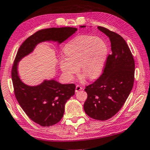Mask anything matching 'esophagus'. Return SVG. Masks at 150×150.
I'll return each mask as SVG.
<instances>
[{"label":"esophagus","mask_w":150,"mask_h":150,"mask_svg":"<svg viewBox=\"0 0 150 150\" xmlns=\"http://www.w3.org/2000/svg\"><path fill=\"white\" fill-rule=\"evenodd\" d=\"M82 89V87L81 86H80V85H77L76 86V93H78V92H79L80 90Z\"/></svg>","instance_id":"esophagus-1"}]
</instances>
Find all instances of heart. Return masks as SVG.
Segmentation results:
<instances>
[{
	"label": "heart",
	"instance_id": "b5f03b06",
	"mask_svg": "<svg viewBox=\"0 0 150 150\" xmlns=\"http://www.w3.org/2000/svg\"><path fill=\"white\" fill-rule=\"evenodd\" d=\"M66 57L59 60V68L64 78L70 81L80 70L83 75L94 79L100 74L107 58L108 49L105 41L88 35L73 38L64 46Z\"/></svg>",
	"mask_w": 150,
	"mask_h": 150
}]
</instances>
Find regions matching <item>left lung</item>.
I'll list each match as a JSON object with an SVG mask.
<instances>
[{
    "mask_svg": "<svg viewBox=\"0 0 150 150\" xmlns=\"http://www.w3.org/2000/svg\"><path fill=\"white\" fill-rule=\"evenodd\" d=\"M97 28L109 38L112 54L107 57L103 74L85 88L88 97L84 109L91 118L105 121L121 109L129 95L134 82L135 62L121 35L105 27Z\"/></svg>",
    "mask_w": 150,
    "mask_h": 150,
    "instance_id": "1",
    "label": "left lung"
}]
</instances>
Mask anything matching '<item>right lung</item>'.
Masks as SVG:
<instances>
[{
  "mask_svg": "<svg viewBox=\"0 0 150 150\" xmlns=\"http://www.w3.org/2000/svg\"><path fill=\"white\" fill-rule=\"evenodd\" d=\"M74 27L40 30L30 36L20 46L12 69V80L16 98L30 119L42 127L55 125L61 120L65 104L74 95V84H63L54 79H45L38 85L30 86L22 81L18 72L19 62L34 51L40 43L53 41L57 45L76 31Z\"/></svg>",
  "mask_w": 150,
  "mask_h": 150,
  "instance_id": "add662e5",
  "label": "right lung"
}]
</instances>
